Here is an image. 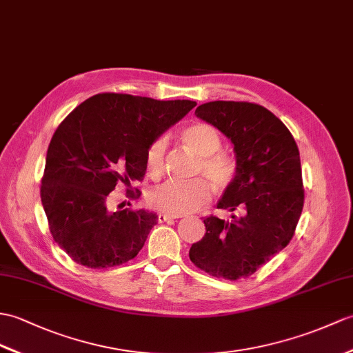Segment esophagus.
Returning a JSON list of instances; mask_svg holds the SVG:
<instances>
[{"label": "esophagus", "mask_w": 353, "mask_h": 353, "mask_svg": "<svg viewBox=\"0 0 353 353\" xmlns=\"http://www.w3.org/2000/svg\"><path fill=\"white\" fill-rule=\"evenodd\" d=\"M177 218H179L177 215H167V214H159L158 215L159 223H167V221H173V219H177Z\"/></svg>", "instance_id": "34e87169"}]
</instances>
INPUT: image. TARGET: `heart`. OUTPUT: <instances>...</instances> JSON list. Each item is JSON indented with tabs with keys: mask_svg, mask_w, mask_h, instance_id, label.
Returning a JSON list of instances; mask_svg holds the SVG:
<instances>
[{
	"mask_svg": "<svg viewBox=\"0 0 353 353\" xmlns=\"http://www.w3.org/2000/svg\"><path fill=\"white\" fill-rule=\"evenodd\" d=\"M182 139L185 145L195 157H199L196 174H204L218 188H225L232 183L236 174V162L230 153L221 152V137L218 130L208 123H195L188 126ZM167 139L159 137L149 144L144 154L145 170L150 177L158 179L163 171ZM150 206L168 215H185L203 208L210 200V190L201 179L180 182L168 180L154 186L149 192Z\"/></svg>",
	"mask_w": 353,
	"mask_h": 353,
	"instance_id": "b5f03b06",
	"label": "heart"
}]
</instances>
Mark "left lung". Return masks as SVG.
<instances>
[{
  "instance_id": "left-lung-1",
  "label": "left lung",
  "mask_w": 353,
  "mask_h": 353,
  "mask_svg": "<svg viewBox=\"0 0 353 353\" xmlns=\"http://www.w3.org/2000/svg\"><path fill=\"white\" fill-rule=\"evenodd\" d=\"M195 116L234 145L236 174L218 209H239L232 221L204 218L206 234L192 243V263L212 276L247 278L288 247L304 208L298 145L284 123L251 102L215 101Z\"/></svg>"
}]
</instances>
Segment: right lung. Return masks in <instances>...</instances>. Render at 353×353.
<instances>
[{"instance_id": "1", "label": "right lung", "mask_w": 353, "mask_h": 353, "mask_svg": "<svg viewBox=\"0 0 353 353\" xmlns=\"http://www.w3.org/2000/svg\"><path fill=\"white\" fill-rule=\"evenodd\" d=\"M195 105L99 93L60 123L48 147L40 199L54 241L75 263L92 269L120 266L144 247L157 214L111 210L112 191L117 185L141 182L147 147ZM139 194L126 192L129 199Z\"/></svg>"}]
</instances>
